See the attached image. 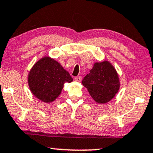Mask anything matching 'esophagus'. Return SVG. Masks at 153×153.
Here are the masks:
<instances>
[{
  "label": "esophagus",
  "instance_id": "esophagus-1",
  "mask_svg": "<svg viewBox=\"0 0 153 153\" xmlns=\"http://www.w3.org/2000/svg\"><path fill=\"white\" fill-rule=\"evenodd\" d=\"M75 80L78 82H80L82 80V77L81 76H77L75 78Z\"/></svg>",
  "mask_w": 153,
  "mask_h": 153
}]
</instances>
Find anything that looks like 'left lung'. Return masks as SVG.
<instances>
[{
    "instance_id": "1",
    "label": "left lung",
    "mask_w": 153,
    "mask_h": 153,
    "mask_svg": "<svg viewBox=\"0 0 153 153\" xmlns=\"http://www.w3.org/2000/svg\"><path fill=\"white\" fill-rule=\"evenodd\" d=\"M82 83L96 102L105 104L110 101L118 91L119 78L116 70L108 62L95 63Z\"/></svg>"
}]
</instances>
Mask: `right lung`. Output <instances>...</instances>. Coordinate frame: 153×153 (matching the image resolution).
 Here are the masks:
<instances>
[{
	"mask_svg": "<svg viewBox=\"0 0 153 153\" xmlns=\"http://www.w3.org/2000/svg\"><path fill=\"white\" fill-rule=\"evenodd\" d=\"M72 81L68 72L59 63L47 56L35 64L28 76L32 93L46 103L54 101L61 94L65 83Z\"/></svg>",
	"mask_w": 153,
	"mask_h": 153,
	"instance_id": "add662e5",
	"label": "right lung"
}]
</instances>
